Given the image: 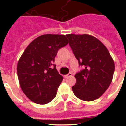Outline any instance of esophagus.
Segmentation results:
<instances>
[{"mask_svg":"<svg viewBox=\"0 0 126 126\" xmlns=\"http://www.w3.org/2000/svg\"><path fill=\"white\" fill-rule=\"evenodd\" d=\"M72 76V73H69V74L64 75V77L65 78H68V77H69V76Z\"/></svg>","mask_w":126,"mask_h":126,"instance_id":"esophagus-1","label":"esophagus"}]
</instances>
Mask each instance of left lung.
<instances>
[{
	"label": "left lung",
	"mask_w": 126,
	"mask_h": 126,
	"mask_svg": "<svg viewBox=\"0 0 126 126\" xmlns=\"http://www.w3.org/2000/svg\"><path fill=\"white\" fill-rule=\"evenodd\" d=\"M65 36L79 66L83 69L75 74L76 83L72 87L76 96L90 102L100 97L109 87L115 64L103 43L89 34H69Z\"/></svg>",
	"instance_id": "obj_1"
}]
</instances>
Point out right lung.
I'll list each match as a JSON object with an SVG mask.
<instances>
[{"label":"right lung","instance_id":"obj_1","mask_svg":"<svg viewBox=\"0 0 126 126\" xmlns=\"http://www.w3.org/2000/svg\"><path fill=\"white\" fill-rule=\"evenodd\" d=\"M67 43L65 35L44 34L23 52L17 64V76L23 92L32 102L44 105L55 97L63 77L53 62L59 50Z\"/></svg>","mask_w":126,"mask_h":126}]
</instances>
